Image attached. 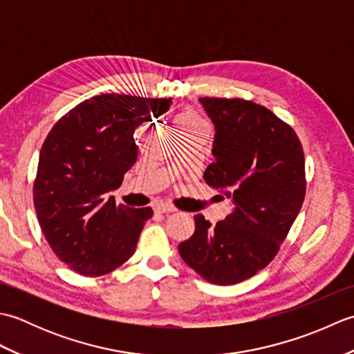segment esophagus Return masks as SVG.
Listing matches in <instances>:
<instances>
[{"label": "esophagus", "mask_w": 354, "mask_h": 354, "mask_svg": "<svg viewBox=\"0 0 354 354\" xmlns=\"http://www.w3.org/2000/svg\"><path fill=\"white\" fill-rule=\"evenodd\" d=\"M153 209L156 213H173L176 208L170 204H165V202H158V204H155Z\"/></svg>", "instance_id": "1"}]
</instances>
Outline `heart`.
<instances>
[{
    "label": "heart",
    "mask_w": 354,
    "mask_h": 354,
    "mask_svg": "<svg viewBox=\"0 0 354 354\" xmlns=\"http://www.w3.org/2000/svg\"><path fill=\"white\" fill-rule=\"evenodd\" d=\"M178 124H179V127H202L204 126L202 120L198 115L190 114V112H185V114L179 117Z\"/></svg>",
    "instance_id": "b5f03b06"
}]
</instances>
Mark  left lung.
<instances>
[{
	"label": "left lung",
	"instance_id": "8db88e82",
	"mask_svg": "<svg viewBox=\"0 0 354 354\" xmlns=\"http://www.w3.org/2000/svg\"><path fill=\"white\" fill-rule=\"evenodd\" d=\"M199 103L214 124V161L204 179L225 192L232 213L216 225L194 216L193 236L178 251L207 281L236 284L269 265L297 219L304 153L292 127L261 104L217 97Z\"/></svg>",
	"mask_w": 354,
	"mask_h": 354
}]
</instances>
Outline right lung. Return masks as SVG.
Masks as SVG:
<instances>
[{
	"label": "right lung",
	"instance_id": "obj_1",
	"mask_svg": "<svg viewBox=\"0 0 354 354\" xmlns=\"http://www.w3.org/2000/svg\"><path fill=\"white\" fill-rule=\"evenodd\" d=\"M170 104L171 99L95 95L47 135L33 185L35 209L53 252L76 272L108 274L135 252L153 212L117 205L111 192L137 161L135 129Z\"/></svg>",
	"mask_w": 354,
	"mask_h": 354
}]
</instances>
